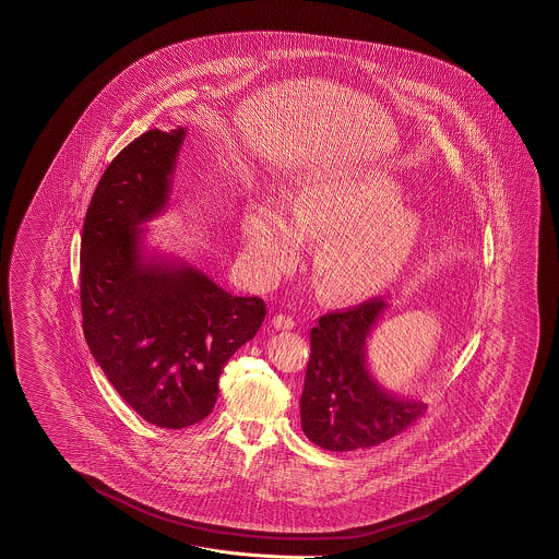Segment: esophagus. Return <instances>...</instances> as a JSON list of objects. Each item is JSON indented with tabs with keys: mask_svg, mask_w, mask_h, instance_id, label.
Listing matches in <instances>:
<instances>
[{
	"mask_svg": "<svg viewBox=\"0 0 559 559\" xmlns=\"http://www.w3.org/2000/svg\"><path fill=\"white\" fill-rule=\"evenodd\" d=\"M272 325H274L276 330H293V328H295V320H293L290 316L278 313V316L272 318Z\"/></svg>",
	"mask_w": 559,
	"mask_h": 559,
	"instance_id": "esophagus-1",
	"label": "esophagus"
}]
</instances>
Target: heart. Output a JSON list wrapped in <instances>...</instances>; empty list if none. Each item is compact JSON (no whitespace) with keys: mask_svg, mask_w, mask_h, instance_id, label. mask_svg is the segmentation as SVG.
I'll return each instance as SVG.
<instances>
[{"mask_svg":"<svg viewBox=\"0 0 559 559\" xmlns=\"http://www.w3.org/2000/svg\"><path fill=\"white\" fill-rule=\"evenodd\" d=\"M383 171L313 176L281 204L254 203L241 219V266L269 287L293 271L305 239L322 237L316 281L328 301L353 304L385 290L404 272L423 237V217Z\"/></svg>","mask_w":559,"mask_h":559,"instance_id":"b5f03b06","label":"heart"}]
</instances>
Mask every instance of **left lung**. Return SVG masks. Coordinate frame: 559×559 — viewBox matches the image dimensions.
I'll return each mask as SVG.
<instances>
[{
	"instance_id": "left-lung-1",
	"label": "left lung",
	"mask_w": 559,
	"mask_h": 559,
	"mask_svg": "<svg viewBox=\"0 0 559 559\" xmlns=\"http://www.w3.org/2000/svg\"><path fill=\"white\" fill-rule=\"evenodd\" d=\"M388 304L379 297L322 316L311 328L301 393L305 437L325 451L374 447L406 430L426 404L385 390L369 371L367 340Z\"/></svg>"
}]
</instances>
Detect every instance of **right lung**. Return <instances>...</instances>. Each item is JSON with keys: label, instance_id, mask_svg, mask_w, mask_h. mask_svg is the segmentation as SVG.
<instances>
[{"label": "right lung", "instance_id": "1", "mask_svg": "<svg viewBox=\"0 0 559 559\" xmlns=\"http://www.w3.org/2000/svg\"><path fill=\"white\" fill-rule=\"evenodd\" d=\"M187 129H152L110 162L85 213L82 318L90 353L136 414L162 428L204 420L225 362L266 318L180 258L147 254L143 223L166 211Z\"/></svg>", "mask_w": 559, "mask_h": 559}]
</instances>
